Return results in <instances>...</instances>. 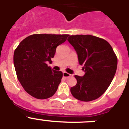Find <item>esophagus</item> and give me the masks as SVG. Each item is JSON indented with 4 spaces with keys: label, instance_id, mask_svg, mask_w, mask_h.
Instances as JSON below:
<instances>
[{
    "label": "esophagus",
    "instance_id": "1",
    "mask_svg": "<svg viewBox=\"0 0 129 129\" xmlns=\"http://www.w3.org/2000/svg\"><path fill=\"white\" fill-rule=\"evenodd\" d=\"M62 76H63V77H64V78H67V77H70V76H71V74L66 72H64L62 73Z\"/></svg>",
    "mask_w": 129,
    "mask_h": 129
}]
</instances>
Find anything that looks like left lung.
Instances as JSON below:
<instances>
[{"instance_id": "1", "label": "left lung", "mask_w": 129, "mask_h": 129, "mask_svg": "<svg viewBox=\"0 0 129 129\" xmlns=\"http://www.w3.org/2000/svg\"><path fill=\"white\" fill-rule=\"evenodd\" d=\"M68 42L74 48L85 75H76L77 84L70 88L75 98L90 101L105 93L116 74L118 59L107 41L90 35H70Z\"/></svg>"}]
</instances>
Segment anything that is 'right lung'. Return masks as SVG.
<instances>
[{"mask_svg":"<svg viewBox=\"0 0 129 129\" xmlns=\"http://www.w3.org/2000/svg\"><path fill=\"white\" fill-rule=\"evenodd\" d=\"M69 35L34 34L20 42L15 50L13 63L24 90L35 98L44 100L56 92L62 72L48 67L56 48L66 41Z\"/></svg>","mask_w":129,"mask_h":129,"instance_id":"obj_1","label":"right lung"}]
</instances>
